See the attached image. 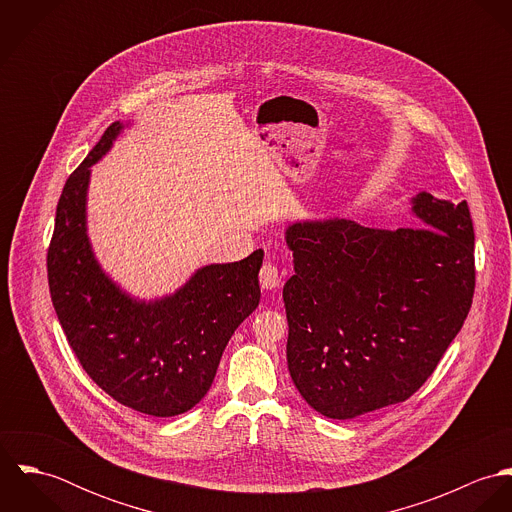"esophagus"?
<instances>
[{
  "label": "esophagus",
  "mask_w": 512,
  "mask_h": 512,
  "mask_svg": "<svg viewBox=\"0 0 512 512\" xmlns=\"http://www.w3.org/2000/svg\"><path fill=\"white\" fill-rule=\"evenodd\" d=\"M280 282H282V276L278 266L274 262H264L260 268V286L264 290H276Z\"/></svg>",
  "instance_id": "34e87169"
}]
</instances>
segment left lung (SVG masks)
Instances as JSON below:
<instances>
[{
    "label": "left lung",
    "instance_id": "8db88e82",
    "mask_svg": "<svg viewBox=\"0 0 512 512\" xmlns=\"http://www.w3.org/2000/svg\"><path fill=\"white\" fill-rule=\"evenodd\" d=\"M414 228L355 220L293 222L284 286L288 368L303 400L333 420L408 400L436 370L475 292V232L465 201L422 191Z\"/></svg>",
    "mask_w": 512,
    "mask_h": 512
}]
</instances>
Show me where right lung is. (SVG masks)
Instances as JSON below:
<instances>
[{"instance_id": "1", "label": "right lung", "mask_w": 512, "mask_h": 512, "mask_svg": "<svg viewBox=\"0 0 512 512\" xmlns=\"http://www.w3.org/2000/svg\"><path fill=\"white\" fill-rule=\"evenodd\" d=\"M122 128L114 122L65 183L47 254L49 290L86 374L116 402L169 418L203 400L228 339L258 307L264 250L205 266L183 288L153 301L114 284L86 234V193L90 167Z\"/></svg>"}]
</instances>
